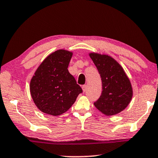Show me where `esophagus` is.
Wrapping results in <instances>:
<instances>
[{
  "label": "esophagus",
  "instance_id": "34e87169",
  "mask_svg": "<svg viewBox=\"0 0 158 158\" xmlns=\"http://www.w3.org/2000/svg\"><path fill=\"white\" fill-rule=\"evenodd\" d=\"M82 89H83V91L84 92H86V89H87V86H86V85H84V86H82Z\"/></svg>",
  "mask_w": 158,
  "mask_h": 158
}]
</instances>
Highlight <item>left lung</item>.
<instances>
[{"label":"left lung","instance_id":"8db88e82","mask_svg":"<svg viewBox=\"0 0 158 158\" xmlns=\"http://www.w3.org/2000/svg\"><path fill=\"white\" fill-rule=\"evenodd\" d=\"M102 80V91L94 106L107 116L117 114L128 106L133 96V89L122 67L111 56L90 52Z\"/></svg>","mask_w":158,"mask_h":158}]
</instances>
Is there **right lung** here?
<instances>
[{"mask_svg":"<svg viewBox=\"0 0 158 158\" xmlns=\"http://www.w3.org/2000/svg\"><path fill=\"white\" fill-rule=\"evenodd\" d=\"M73 52L60 49L47 56L30 81L34 102L42 112L52 116L64 113L72 107L82 89L69 73Z\"/></svg>","mask_w":158,"mask_h":158,"instance_id":"add662e5","label":"right lung"}]
</instances>
